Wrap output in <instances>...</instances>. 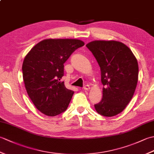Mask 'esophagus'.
<instances>
[{
  "mask_svg": "<svg viewBox=\"0 0 154 154\" xmlns=\"http://www.w3.org/2000/svg\"><path fill=\"white\" fill-rule=\"evenodd\" d=\"M83 89H84V90L88 91L89 89H90V87H89V85H86L83 87Z\"/></svg>",
  "mask_w": 154,
  "mask_h": 154,
  "instance_id": "esophagus-1",
  "label": "esophagus"
}]
</instances>
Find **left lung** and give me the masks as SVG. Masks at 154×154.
I'll list each match as a JSON object with an SVG mask.
<instances>
[{
    "label": "left lung",
    "mask_w": 154,
    "mask_h": 154,
    "mask_svg": "<svg viewBox=\"0 0 154 154\" xmlns=\"http://www.w3.org/2000/svg\"><path fill=\"white\" fill-rule=\"evenodd\" d=\"M99 64L103 98L94 104L97 112L110 117L122 112L131 100L138 78V61L122 42L93 41L86 45Z\"/></svg>",
    "instance_id": "left-lung-1"
}]
</instances>
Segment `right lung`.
Masks as SVG:
<instances>
[{
  "instance_id": "add662e5",
  "label": "right lung",
  "mask_w": 154,
  "mask_h": 154,
  "mask_svg": "<svg viewBox=\"0 0 154 154\" xmlns=\"http://www.w3.org/2000/svg\"><path fill=\"white\" fill-rule=\"evenodd\" d=\"M84 42L75 39H48L31 49L22 64L29 97L45 115L54 116L67 109L74 92L61 81L65 62Z\"/></svg>"
}]
</instances>
